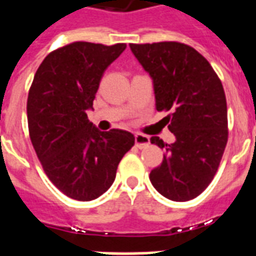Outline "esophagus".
Instances as JSON below:
<instances>
[{
    "label": "esophagus",
    "instance_id": "1",
    "mask_svg": "<svg viewBox=\"0 0 256 256\" xmlns=\"http://www.w3.org/2000/svg\"><path fill=\"white\" fill-rule=\"evenodd\" d=\"M150 144V138L144 134H136V146L138 148H148Z\"/></svg>",
    "mask_w": 256,
    "mask_h": 256
}]
</instances>
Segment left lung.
Masks as SVG:
<instances>
[{"instance_id": "8db88e82", "label": "left lung", "mask_w": 256, "mask_h": 256, "mask_svg": "<svg viewBox=\"0 0 256 256\" xmlns=\"http://www.w3.org/2000/svg\"><path fill=\"white\" fill-rule=\"evenodd\" d=\"M130 49L152 76L156 110L170 112L164 118L175 136L170 144L150 138L164 150L150 180L171 200L196 198L214 179L228 140L222 82L210 62L186 44H130Z\"/></svg>"}]
</instances>
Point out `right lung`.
<instances>
[{
	"label": "right lung",
	"instance_id": "1",
	"mask_svg": "<svg viewBox=\"0 0 256 256\" xmlns=\"http://www.w3.org/2000/svg\"><path fill=\"white\" fill-rule=\"evenodd\" d=\"M126 49L72 42L46 56L29 88V136L42 168L58 190L92 200L108 190L120 160L134 144L132 132H100L88 122L104 70Z\"/></svg>",
	"mask_w": 256,
	"mask_h": 256
}]
</instances>
